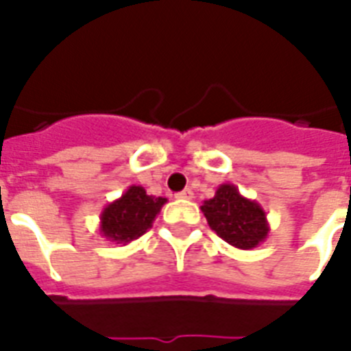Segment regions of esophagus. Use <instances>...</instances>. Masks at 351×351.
<instances>
[{"label": "esophagus", "mask_w": 351, "mask_h": 351, "mask_svg": "<svg viewBox=\"0 0 351 351\" xmlns=\"http://www.w3.org/2000/svg\"><path fill=\"white\" fill-rule=\"evenodd\" d=\"M176 198H180V200H193L195 198V193H193V189H184V191L176 193Z\"/></svg>", "instance_id": "34e87169"}]
</instances>
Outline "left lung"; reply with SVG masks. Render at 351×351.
I'll return each mask as SVG.
<instances>
[{
  "instance_id": "1",
  "label": "left lung",
  "mask_w": 351,
  "mask_h": 351,
  "mask_svg": "<svg viewBox=\"0 0 351 351\" xmlns=\"http://www.w3.org/2000/svg\"><path fill=\"white\" fill-rule=\"evenodd\" d=\"M209 228L237 250H253L269 233L266 211L251 198L240 195L233 184H220L215 197L200 206Z\"/></svg>"
}]
</instances>
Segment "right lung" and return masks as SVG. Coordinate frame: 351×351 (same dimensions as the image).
Here are the masks:
<instances>
[{
    "label": "right lung",
    "instance_id": "1",
    "mask_svg": "<svg viewBox=\"0 0 351 351\" xmlns=\"http://www.w3.org/2000/svg\"><path fill=\"white\" fill-rule=\"evenodd\" d=\"M164 197H153L142 186H129L120 198L107 204L100 215V234L114 244L125 245L153 226Z\"/></svg>",
    "mask_w": 351,
    "mask_h": 351
}]
</instances>
